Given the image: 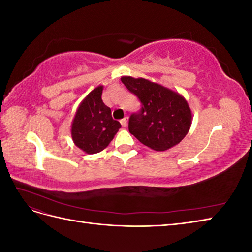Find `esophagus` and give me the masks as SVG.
Listing matches in <instances>:
<instances>
[{"instance_id": "1", "label": "esophagus", "mask_w": 252, "mask_h": 252, "mask_svg": "<svg viewBox=\"0 0 252 252\" xmlns=\"http://www.w3.org/2000/svg\"><path fill=\"white\" fill-rule=\"evenodd\" d=\"M120 122H121L122 126H123V127H126V126H127V124H128V118H127V117H125L124 119H122Z\"/></svg>"}]
</instances>
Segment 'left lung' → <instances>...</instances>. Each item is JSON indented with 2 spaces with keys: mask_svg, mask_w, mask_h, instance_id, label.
<instances>
[{
  "mask_svg": "<svg viewBox=\"0 0 252 252\" xmlns=\"http://www.w3.org/2000/svg\"><path fill=\"white\" fill-rule=\"evenodd\" d=\"M121 81L141 103V109L129 118V132L157 151L169 149L185 138L191 111L184 97L142 78L122 77Z\"/></svg>",
  "mask_w": 252,
  "mask_h": 252,
  "instance_id": "left-lung-1",
  "label": "left lung"
}]
</instances>
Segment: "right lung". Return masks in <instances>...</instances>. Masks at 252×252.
Masks as SVG:
<instances>
[{"mask_svg":"<svg viewBox=\"0 0 252 252\" xmlns=\"http://www.w3.org/2000/svg\"><path fill=\"white\" fill-rule=\"evenodd\" d=\"M102 93L103 86H98L84 98L71 126L74 144L89 155L107 147L121 128L120 122L112 119L110 108L103 103Z\"/></svg>","mask_w":252,"mask_h":252,"instance_id":"right-lung-1","label":"right lung"}]
</instances>
